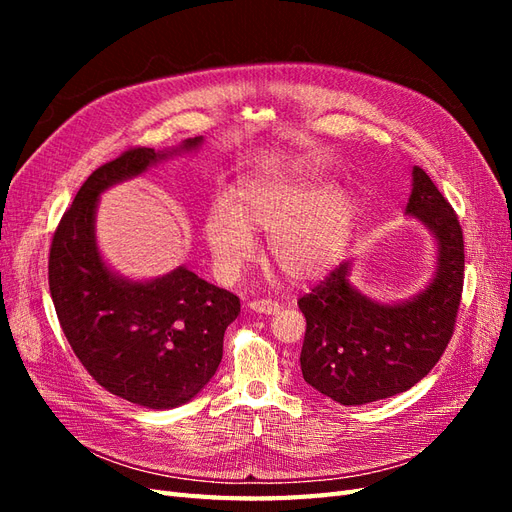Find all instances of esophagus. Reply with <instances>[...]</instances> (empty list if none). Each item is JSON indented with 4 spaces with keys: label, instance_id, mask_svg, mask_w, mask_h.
I'll list each match as a JSON object with an SVG mask.
<instances>
[{
    "label": "esophagus",
    "instance_id": "obj_1",
    "mask_svg": "<svg viewBox=\"0 0 512 512\" xmlns=\"http://www.w3.org/2000/svg\"><path fill=\"white\" fill-rule=\"evenodd\" d=\"M247 307H250L252 312H256V314H277V312H280V303H275L271 299L252 301Z\"/></svg>",
    "mask_w": 512,
    "mask_h": 512
}]
</instances>
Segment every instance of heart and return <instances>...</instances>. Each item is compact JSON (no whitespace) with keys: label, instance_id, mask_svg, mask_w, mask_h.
<instances>
[{"label":"heart","instance_id":"b5f03b06","mask_svg":"<svg viewBox=\"0 0 512 512\" xmlns=\"http://www.w3.org/2000/svg\"><path fill=\"white\" fill-rule=\"evenodd\" d=\"M359 218L356 198L327 181L260 177L241 183L235 203L215 198L203 237L220 280H235L267 237V258L290 282H312L342 260Z\"/></svg>","mask_w":512,"mask_h":512}]
</instances>
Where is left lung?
Here are the masks:
<instances>
[{
    "label": "left lung",
    "instance_id": "8db88e82",
    "mask_svg": "<svg viewBox=\"0 0 512 512\" xmlns=\"http://www.w3.org/2000/svg\"><path fill=\"white\" fill-rule=\"evenodd\" d=\"M406 215L436 241V271L408 299L382 303L352 286V262L299 299L307 320L301 371L309 386L342 406L408 391L440 361L453 337L463 290V232L423 168H412Z\"/></svg>",
    "mask_w": 512,
    "mask_h": 512
}]
</instances>
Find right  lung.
<instances>
[{"label": "right lung", "instance_id": "right-lung-1", "mask_svg": "<svg viewBox=\"0 0 512 512\" xmlns=\"http://www.w3.org/2000/svg\"><path fill=\"white\" fill-rule=\"evenodd\" d=\"M200 145L203 136L164 151L136 147L96 168L51 243L49 288L68 344L108 393L151 410L183 406L205 389L241 303L185 267L156 280L119 275L100 254L96 211L108 188Z\"/></svg>", "mask_w": 512, "mask_h": 512}]
</instances>
